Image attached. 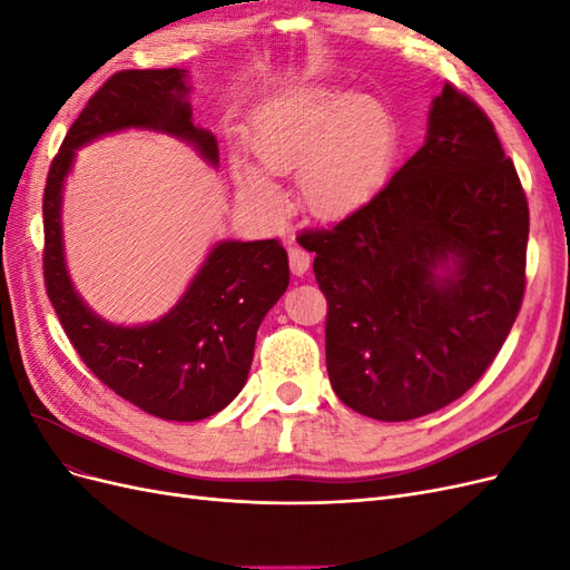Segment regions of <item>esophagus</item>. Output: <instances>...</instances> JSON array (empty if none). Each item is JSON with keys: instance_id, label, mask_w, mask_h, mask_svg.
<instances>
[{"instance_id": "1", "label": "esophagus", "mask_w": 570, "mask_h": 570, "mask_svg": "<svg viewBox=\"0 0 570 570\" xmlns=\"http://www.w3.org/2000/svg\"><path fill=\"white\" fill-rule=\"evenodd\" d=\"M287 256H289V268L295 275H304L308 271V266H312V254L302 247H289Z\"/></svg>"}]
</instances>
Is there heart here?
I'll return each mask as SVG.
<instances>
[{
    "mask_svg": "<svg viewBox=\"0 0 570 570\" xmlns=\"http://www.w3.org/2000/svg\"><path fill=\"white\" fill-rule=\"evenodd\" d=\"M252 151L262 169L243 157L230 159L239 197L266 216H281L287 199L268 174L297 170L306 209L335 218L385 183L396 151V124L377 97L342 85H302L258 109Z\"/></svg>",
    "mask_w": 570,
    "mask_h": 570,
    "instance_id": "b5f03b06",
    "label": "heart"
}]
</instances>
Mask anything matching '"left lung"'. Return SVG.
Here are the masks:
<instances>
[{
	"mask_svg": "<svg viewBox=\"0 0 570 570\" xmlns=\"http://www.w3.org/2000/svg\"><path fill=\"white\" fill-rule=\"evenodd\" d=\"M528 202L490 118L454 85L423 147L331 230H308L327 299L335 394L375 421H411L471 390L519 316Z\"/></svg>",
	"mask_w": 570,
	"mask_h": 570,
	"instance_id": "obj_1",
	"label": "left lung"
}]
</instances>
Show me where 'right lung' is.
Instances as JSON below:
<instances>
[{
  "label": "right lung",
  "instance_id": "right-lung-1",
  "mask_svg": "<svg viewBox=\"0 0 570 570\" xmlns=\"http://www.w3.org/2000/svg\"><path fill=\"white\" fill-rule=\"evenodd\" d=\"M189 92L183 68L109 78L68 130L42 202L47 295L85 366L130 404L183 423L214 416L245 387L258 325L289 285L287 252L278 239H220L170 312L118 325L95 314L68 275L61 206L78 149L120 130L170 135L218 168L216 135L193 120Z\"/></svg>",
  "mask_w": 570,
  "mask_h": 570
}]
</instances>
